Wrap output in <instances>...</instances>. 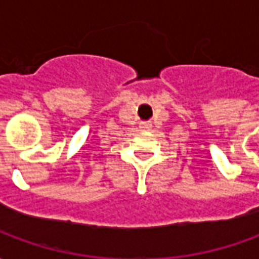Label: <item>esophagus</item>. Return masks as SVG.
<instances>
[{
    "instance_id": "esophagus-1",
    "label": "esophagus",
    "mask_w": 259,
    "mask_h": 259,
    "mask_svg": "<svg viewBox=\"0 0 259 259\" xmlns=\"http://www.w3.org/2000/svg\"><path fill=\"white\" fill-rule=\"evenodd\" d=\"M150 127H151V124H150V123H143V124H141V129H143V130H148Z\"/></svg>"
}]
</instances>
